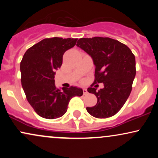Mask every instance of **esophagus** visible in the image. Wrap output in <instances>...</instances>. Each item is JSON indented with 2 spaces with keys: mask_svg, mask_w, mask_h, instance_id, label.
I'll use <instances>...</instances> for the list:
<instances>
[{
  "mask_svg": "<svg viewBox=\"0 0 158 158\" xmlns=\"http://www.w3.org/2000/svg\"><path fill=\"white\" fill-rule=\"evenodd\" d=\"M87 94H88V90H87V89H85V88H84V89H83V94H84V95H86Z\"/></svg>",
  "mask_w": 158,
  "mask_h": 158,
  "instance_id": "obj_1",
  "label": "esophagus"
}]
</instances>
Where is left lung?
I'll use <instances>...</instances> for the list:
<instances>
[{
	"label": "left lung",
	"mask_w": 158,
	"mask_h": 158,
	"mask_svg": "<svg viewBox=\"0 0 158 158\" xmlns=\"http://www.w3.org/2000/svg\"><path fill=\"white\" fill-rule=\"evenodd\" d=\"M77 46L93 59L95 64L94 84L103 83L97 91L88 88V91L97 98L93 107L87 111L96 118H108L122 108L129 97L136 75L135 56L126 44L108 37L81 38Z\"/></svg>",
	"instance_id": "1"
}]
</instances>
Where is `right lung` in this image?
<instances>
[{"label": "right lung", "mask_w": 158, "mask_h": 158, "mask_svg": "<svg viewBox=\"0 0 158 158\" xmlns=\"http://www.w3.org/2000/svg\"><path fill=\"white\" fill-rule=\"evenodd\" d=\"M77 39L53 37L41 40L27 50L21 61V85L27 99L38 115L56 119L66 113L73 97L83 91L77 87L63 88L55 85V70L62 64L63 55L73 48Z\"/></svg>", "instance_id": "right-lung-1"}]
</instances>
